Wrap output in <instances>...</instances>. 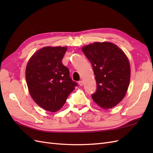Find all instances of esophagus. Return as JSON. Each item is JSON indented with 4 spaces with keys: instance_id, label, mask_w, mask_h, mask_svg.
<instances>
[{
    "instance_id": "34e87169",
    "label": "esophagus",
    "mask_w": 153,
    "mask_h": 153,
    "mask_svg": "<svg viewBox=\"0 0 153 153\" xmlns=\"http://www.w3.org/2000/svg\"><path fill=\"white\" fill-rule=\"evenodd\" d=\"M78 83H79V85L80 86H82L83 85V81H79V82H78Z\"/></svg>"
}]
</instances>
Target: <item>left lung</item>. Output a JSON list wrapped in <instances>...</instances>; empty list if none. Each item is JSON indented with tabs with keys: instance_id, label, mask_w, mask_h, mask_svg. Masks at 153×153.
I'll list each match as a JSON object with an SVG mask.
<instances>
[{
	"instance_id": "8db88e82",
	"label": "left lung",
	"mask_w": 153,
	"mask_h": 153,
	"mask_svg": "<svg viewBox=\"0 0 153 153\" xmlns=\"http://www.w3.org/2000/svg\"><path fill=\"white\" fill-rule=\"evenodd\" d=\"M91 64L97 89L92 98L102 108L108 109L122 101L130 80V66L125 53L109 42L90 44L82 48Z\"/></svg>"
}]
</instances>
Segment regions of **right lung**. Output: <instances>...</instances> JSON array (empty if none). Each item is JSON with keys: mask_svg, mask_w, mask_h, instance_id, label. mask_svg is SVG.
<instances>
[{"mask_svg": "<svg viewBox=\"0 0 153 153\" xmlns=\"http://www.w3.org/2000/svg\"><path fill=\"white\" fill-rule=\"evenodd\" d=\"M67 47H45L29 60L25 79L32 99L42 108L55 112L62 108L68 95L77 86L62 62Z\"/></svg>", "mask_w": 153, "mask_h": 153, "instance_id": "right-lung-1", "label": "right lung"}]
</instances>
